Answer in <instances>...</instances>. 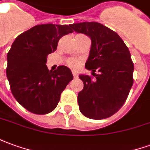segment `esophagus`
Wrapping results in <instances>:
<instances>
[{
	"label": "esophagus",
	"mask_w": 150,
	"mask_h": 150,
	"mask_svg": "<svg viewBox=\"0 0 150 150\" xmlns=\"http://www.w3.org/2000/svg\"><path fill=\"white\" fill-rule=\"evenodd\" d=\"M72 75L74 76V78H78V75H77V73L75 71H72Z\"/></svg>",
	"instance_id": "34e87169"
}]
</instances>
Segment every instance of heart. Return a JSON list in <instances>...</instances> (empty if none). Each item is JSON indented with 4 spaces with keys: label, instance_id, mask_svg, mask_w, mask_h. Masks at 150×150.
I'll use <instances>...</instances> for the list:
<instances>
[{
    "label": "heart",
    "instance_id": "b5f03b06",
    "mask_svg": "<svg viewBox=\"0 0 150 150\" xmlns=\"http://www.w3.org/2000/svg\"><path fill=\"white\" fill-rule=\"evenodd\" d=\"M67 63L72 68H78L79 66V63L76 59H70V60H68Z\"/></svg>",
    "mask_w": 150,
    "mask_h": 150
}]
</instances>
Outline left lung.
Segmentation results:
<instances>
[{"mask_svg": "<svg viewBox=\"0 0 150 150\" xmlns=\"http://www.w3.org/2000/svg\"><path fill=\"white\" fill-rule=\"evenodd\" d=\"M71 27L91 38L85 68L96 77L79 76L84 85L78 95L79 110L89 119L110 117L125 104L133 84L134 65L129 48L115 31L100 23L81 22Z\"/></svg>", "mask_w": 150, "mask_h": 150, "instance_id": "1", "label": "left lung"}]
</instances>
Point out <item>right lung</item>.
<instances>
[{"instance_id": "obj_1", "label": "right lung", "mask_w": 150, "mask_h": 150, "mask_svg": "<svg viewBox=\"0 0 150 150\" xmlns=\"http://www.w3.org/2000/svg\"><path fill=\"white\" fill-rule=\"evenodd\" d=\"M72 32L71 25H38L18 35L12 44L6 75L12 94L29 112L39 115L52 112L73 79L66 66L52 71L46 65L47 55L57 50L59 39Z\"/></svg>"}]
</instances>
